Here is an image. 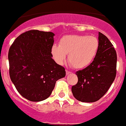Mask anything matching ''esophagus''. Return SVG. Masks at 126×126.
I'll use <instances>...</instances> for the list:
<instances>
[{"instance_id": "esophagus-1", "label": "esophagus", "mask_w": 126, "mask_h": 126, "mask_svg": "<svg viewBox=\"0 0 126 126\" xmlns=\"http://www.w3.org/2000/svg\"><path fill=\"white\" fill-rule=\"evenodd\" d=\"M66 75H69V73H71V72H70V71H68V70H66Z\"/></svg>"}]
</instances>
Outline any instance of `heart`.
<instances>
[{
  "label": "heart",
  "mask_w": 126,
  "mask_h": 126,
  "mask_svg": "<svg viewBox=\"0 0 126 126\" xmlns=\"http://www.w3.org/2000/svg\"><path fill=\"white\" fill-rule=\"evenodd\" d=\"M97 38L87 35H68L60 40V45L54 44L51 54L55 61L62 64L68 55V61L73 68L83 69L92 63L99 51Z\"/></svg>",
  "instance_id": "obj_1"
}]
</instances>
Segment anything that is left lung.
Returning a JSON list of instances; mask_svg holds the SVG:
<instances>
[{"label":"left lung","mask_w":126,"mask_h":126,"mask_svg":"<svg viewBox=\"0 0 126 126\" xmlns=\"http://www.w3.org/2000/svg\"><path fill=\"white\" fill-rule=\"evenodd\" d=\"M99 51L90 66L76 72L78 82L72 86L75 99L92 103L99 100L106 93L115 79L117 56L111 42L99 32Z\"/></svg>","instance_id":"1"}]
</instances>
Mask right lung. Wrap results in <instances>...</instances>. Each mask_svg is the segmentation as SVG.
Wrapping results in <instances>:
<instances>
[{
	"label": "right lung",
	"instance_id": "add662e5",
	"mask_svg": "<svg viewBox=\"0 0 126 126\" xmlns=\"http://www.w3.org/2000/svg\"><path fill=\"white\" fill-rule=\"evenodd\" d=\"M54 36L51 32L31 30L18 36L9 49L11 80L29 101L47 99L56 81L66 76L64 67L52 58Z\"/></svg>",
	"mask_w": 126,
	"mask_h": 126
}]
</instances>
